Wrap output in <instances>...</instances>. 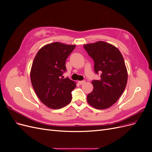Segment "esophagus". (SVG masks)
I'll return each mask as SVG.
<instances>
[{
  "label": "esophagus",
  "instance_id": "esophagus-1",
  "mask_svg": "<svg viewBox=\"0 0 152 152\" xmlns=\"http://www.w3.org/2000/svg\"><path fill=\"white\" fill-rule=\"evenodd\" d=\"M86 82L85 80H80V81H78V83H79V84H84Z\"/></svg>",
  "mask_w": 152,
  "mask_h": 152
}]
</instances>
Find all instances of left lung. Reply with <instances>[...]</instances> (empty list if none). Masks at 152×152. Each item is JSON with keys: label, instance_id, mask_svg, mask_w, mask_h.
<instances>
[{"label": "left lung", "instance_id": "8db88e82", "mask_svg": "<svg viewBox=\"0 0 152 152\" xmlns=\"http://www.w3.org/2000/svg\"><path fill=\"white\" fill-rule=\"evenodd\" d=\"M94 62L96 73L101 79L91 82L93 90L87 95V101L94 108L104 110L115 103L125 90L127 71L120 50L104 41L84 45Z\"/></svg>", "mask_w": 152, "mask_h": 152}]
</instances>
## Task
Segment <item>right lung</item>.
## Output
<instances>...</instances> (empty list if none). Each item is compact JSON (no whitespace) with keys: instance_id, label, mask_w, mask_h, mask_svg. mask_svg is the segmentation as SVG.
<instances>
[{"instance_id":"add662e5","label":"right lung","mask_w":152,"mask_h":152,"mask_svg":"<svg viewBox=\"0 0 152 152\" xmlns=\"http://www.w3.org/2000/svg\"><path fill=\"white\" fill-rule=\"evenodd\" d=\"M75 47L58 42L48 44L39 50L34 59L31 84L41 102L50 108H61L71 102L76 83L64 79L63 73L66 70V59Z\"/></svg>"}]
</instances>
